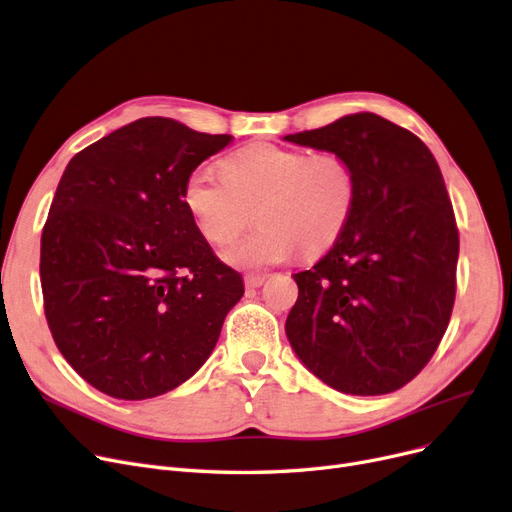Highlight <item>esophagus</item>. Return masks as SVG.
Listing matches in <instances>:
<instances>
[{
    "label": "esophagus",
    "mask_w": 512,
    "mask_h": 512,
    "mask_svg": "<svg viewBox=\"0 0 512 512\" xmlns=\"http://www.w3.org/2000/svg\"><path fill=\"white\" fill-rule=\"evenodd\" d=\"M264 281H266V275H254V273H252V275H246V285L252 287V289H254V287H260Z\"/></svg>",
    "instance_id": "obj_1"
}]
</instances>
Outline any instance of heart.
Segmentation results:
<instances>
[{"instance_id": "1", "label": "heart", "mask_w": 512, "mask_h": 512, "mask_svg": "<svg viewBox=\"0 0 512 512\" xmlns=\"http://www.w3.org/2000/svg\"><path fill=\"white\" fill-rule=\"evenodd\" d=\"M356 183L337 154L310 156L260 143L225 160V175L193 168L183 183V206L204 239L233 241L256 221L260 227L225 250L241 269H262L302 254H319L342 235L354 208Z\"/></svg>"}]
</instances>
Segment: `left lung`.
Here are the masks:
<instances>
[{
    "mask_svg": "<svg viewBox=\"0 0 512 512\" xmlns=\"http://www.w3.org/2000/svg\"><path fill=\"white\" fill-rule=\"evenodd\" d=\"M283 139L342 156L356 183L342 235L294 275L289 344L337 392H396L440 346L456 296L458 229L440 166L417 135L373 112Z\"/></svg>",
    "mask_w": 512,
    "mask_h": 512,
    "instance_id": "8db88e82",
    "label": "left lung"
}]
</instances>
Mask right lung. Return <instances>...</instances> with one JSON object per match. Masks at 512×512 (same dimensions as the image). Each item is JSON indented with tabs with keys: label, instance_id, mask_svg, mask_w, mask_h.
Listing matches in <instances>:
<instances>
[{
	"label": "right lung",
	"instance_id": "right-lung-1",
	"mask_svg": "<svg viewBox=\"0 0 512 512\" xmlns=\"http://www.w3.org/2000/svg\"><path fill=\"white\" fill-rule=\"evenodd\" d=\"M231 141L148 116L64 170L41 235L45 319L70 367L112 398L187 381L243 296L183 206L187 175Z\"/></svg>",
	"mask_w": 512,
	"mask_h": 512
}]
</instances>
